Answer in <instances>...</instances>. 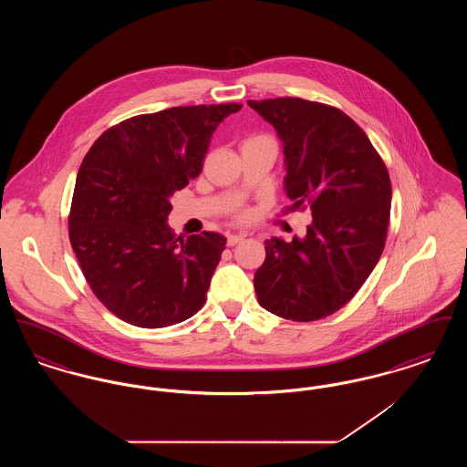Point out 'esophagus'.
I'll return each mask as SVG.
<instances>
[{
	"mask_svg": "<svg viewBox=\"0 0 467 467\" xmlns=\"http://www.w3.org/2000/svg\"><path fill=\"white\" fill-rule=\"evenodd\" d=\"M244 240V234H227V244L234 246V244H242Z\"/></svg>",
	"mask_w": 467,
	"mask_h": 467,
	"instance_id": "obj_1",
	"label": "esophagus"
}]
</instances>
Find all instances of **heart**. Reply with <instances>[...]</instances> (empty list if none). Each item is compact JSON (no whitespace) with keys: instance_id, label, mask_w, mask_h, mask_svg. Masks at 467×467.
I'll return each mask as SVG.
<instances>
[{"instance_id":"obj_1","label":"heart","mask_w":467,"mask_h":467,"mask_svg":"<svg viewBox=\"0 0 467 467\" xmlns=\"http://www.w3.org/2000/svg\"><path fill=\"white\" fill-rule=\"evenodd\" d=\"M254 140H267V138H263V136H261V138H252V140H248V141H254Z\"/></svg>"}]
</instances>
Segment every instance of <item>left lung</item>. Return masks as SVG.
Wrapping results in <instances>:
<instances>
[{
  "label": "left lung",
  "mask_w": 467,
  "mask_h": 467,
  "mask_svg": "<svg viewBox=\"0 0 467 467\" xmlns=\"http://www.w3.org/2000/svg\"><path fill=\"white\" fill-rule=\"evenodd\" d=\"M284 145L290 210L308 206L303 238L266 242L255 271L259 305L311 322L345 306L377 266L387 238L392 187L369 138L343 111L301 98L248 101Z\"/></svg>",
  "instance_id": "obj_1"
}]
</instances>
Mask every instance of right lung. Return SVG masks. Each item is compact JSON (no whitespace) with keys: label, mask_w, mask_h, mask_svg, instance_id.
<instances>
[{"label":"right lung","mask_w":467,"mask_h":467,"mask_svg":"<svg viewBox=\"0 0 467 467\" xmlns=\"http://www.w3.org/2000/svg\"><path fill=\"white\" fill-rule=\"evenodd\" d=\"M240 109L227 103L136 115L101 134L84 157L69 242L90 289L120 320L159 329L204 305L225 238H175L168 215L173 194L200 175L217 126Z\"/></svg>","instance_id":"1"}]
</instances>
